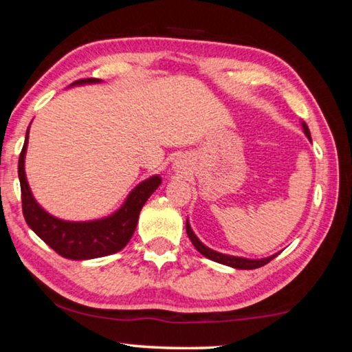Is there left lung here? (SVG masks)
I'll return each instance as SVG.
<instances>
[{"label": "left lung", "instance_id": "1", "mask_svg": "<svg viewBox=\"0 0 352 352\" xmlns=\"http://www.w3.org/2000/svg\"><path fill=\"white\" fill-rule=\"evenodd\" d=\"M302 126H304V133L307 135V138L310 139V131H309V126H307L305 122L302 124ZM186 233H188L189 239H191V243L194 244V248H196L204 256H206V258L217 261V263L236 267V270H255V267H260V266H265L266 263H270V261L276 256V255H271V256H267V258H261V260H248V258H241V256H232V255H224V254L216 252V250L208 249L205 244L199 241V238L194 235L191 227H189L188 221H186Z\"/></svg>", "mask_w": 352, "mask_h": 352}]
</instances>
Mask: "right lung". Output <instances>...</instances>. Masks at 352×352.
Instances as JSON below:
<instances>
[{
	"mask_svg": "<svg viewBox=\"0 0 352 352\" xmlns=\"http://www.w3.org/2000/svg\"><path fill=\"white\" fill-rule=\"evenodd\" d=\"M85 82H98L96 78H85L78 80L74 85H85ZM26 139L19 158V178L21 189V210L26 224L34 230L36 235L43 239L54 252L64 258L70 260H89L98 256L111 255L124 249L136 230L138 217L144 204L160 186L161 178L155 175L142 182L133 189L124 206L113 216L102 221L92 222H67L56 219L45 213L32 197L28 186L25 175V153L28 144Z\"/></svg>",
	"mask_w": 352,
	"mask_h": 352,
	"instance_id": "obj_1",
	"label": "right lung"
}]
</instances>
